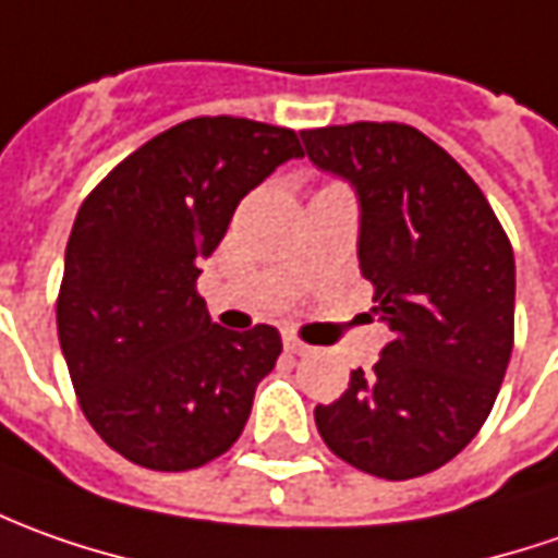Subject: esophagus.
Instances as JSON below:
<instances>
[{
  "mask_svg": "<svg viewBox=\"0 0 558 558\" xmlns=\"http://www.w3.org/2000/svg\"><path fill=\"white\" fill-rule=\"evenodd\" d=\"M283 349H287V355H308V345H305V342H299L296 337L283 339Z\"/></svg>",
  "mask_w": 558,
  "mask_h": 558,
  "instance_id": "1",
  "label": "esophagus"
}]
</instances>
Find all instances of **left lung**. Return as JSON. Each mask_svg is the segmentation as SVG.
I'll list each match as a JSON object with an SVG mask.
<instances>
[{"mask_svg": "<svg viewBox=\"0 0 558 558\" xmlns=\"http://www.w3.org/2000/svg\"><path fill=\"white\" fill-rule=\"evenodd\" d=\"M308 160L355 187L357 262L392 339L317 404L330 451L376 478L445 466L488 420L512 355L515 259L478 184L404 123L305 129Z\"/></svg>", "mask_w": 558, "mask_h": 558, "instance_id": "obj_1", "label": "left lung"}]
</instances>
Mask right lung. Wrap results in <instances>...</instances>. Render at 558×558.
Segmentation results:
<instances>
[{
    "mask_svg": "<svg viewBox=\"0 0 558 558\" xmlns=\"http://www.w3.org/2000/svg\"><path fill=\"white\" fill-rule=\"evenodd\" d=\"M293 157V129L197 117L129 154L80 206L58 339L92 429L125 460L197 470L241 438L280 333L213 324L197 293L201 259L238 203Z\"/></svg>",
    "mask_w": 558,
    "mask_h": 558,
    "instance_id": "add662e5",
    "label": "right lung"
}]
</instances>
